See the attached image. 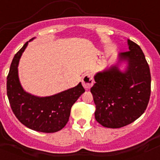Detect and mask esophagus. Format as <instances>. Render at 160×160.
Wrapping results in <instances>:
<instances>
[{
	"instance_id": "esophagus-1",
	"label": "esophagus",
	"mask_w": 160,
	"mask_h": 160,
	"mask_svg": "<svg viewBox=\"0 0 160 160\" xmlns=\"http://www.w3.org/2000/svg\"><path fill=\"white\" fill-rule=\"evenodd\" d=\"M82 86L85 89H90L94 84V79L90 73H86L82 77Z\"/></svg>"
}]
</instances>
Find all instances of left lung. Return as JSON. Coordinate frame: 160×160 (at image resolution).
I'll list each match as a JSON object with an SVG mask.
<instances>
[{"label": "left lung", "mask_w": 160, "mask_h": 160, "mask_svg": "<svg viewBox=\"0 0 160 160\" xmlns=\"http://www.w3.org/2000/svg\"><path fill=\"white\" fill-rule=\"evenodd\" d=\"M129 51L119 53L118 62L96 73L92 93L95 119L108 128L131 123L144 113L151 95V73L144 53L128 40ZM125 63L123 70L121 69Z\"/></svg>", "instance_id": "obj_1"}]
</instances>
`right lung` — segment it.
I'll list each match as a JSON object with an SVG mask.
<instances>
[{"mask_svg":"<svg viewBox=\"0 0 160 160\" xmlns=\"http://www.w3.org/2000/svg\"><path fill=\"white\" fill-rule=\"evenodd\" d=\"M32 38L15 54L7 77V95L15 116L28 128L44 133L57 132L69 121L70 110L85 89L79 82L53 95L39 97L26 92L20 82L18 64Z\"/></svg>","mask_w":160,"mask_h":160,"instance_id":"obj_1","label":"right lung"}]
</instances>
